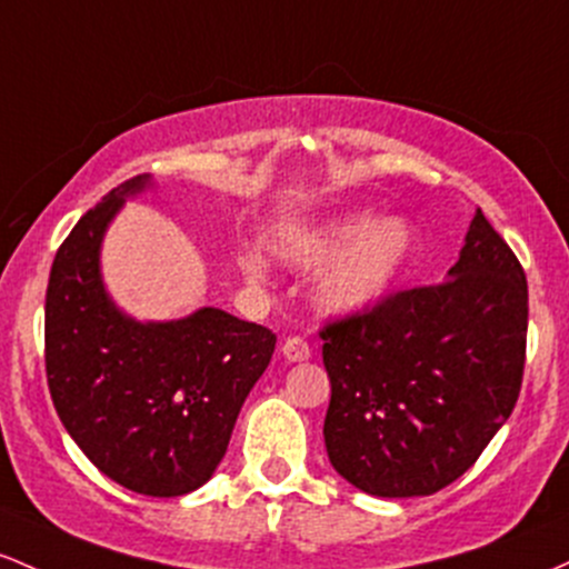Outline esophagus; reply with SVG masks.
Returning <instances> with one entry per match:
<instances>
[{"mask_svg":"<svg viewBox=\"0 0 569 569\" xmlns=\"http://www.w3.org/2000/svg\"><path fill=\"white\" fill-rule=\"evenodd\" d=\"M282 355H284L287 362H303V360H309V357H311V347L303 341L301 336H292L282 343Z\"/></svg>","mask_w":569,"mask_h":569,"instance_id":"obj_1","label":"esophagus"}]
</instances>
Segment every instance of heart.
Here are the masks:
<instances>
[{
  "label": "heart",
  "instance_id": "heart-1",
  "mask_svg": "<svg viewBox=\"0 0 569 569\" xmlns=\"http://www.w3.org/2000/svg\"><path fill=\"white\" fill-rule=\"evenodd\" d=\"M417 252V231L406 217H379L370 209L343 212L317 226L290 233L277 254L290 266L328 271L317 284V301L338 317L366 315L379 306L403 279ZM250 279H263V263L254 254L241 258Z\"/></svg>",
  "mask_w": 569,
  "mask_h": 569
}]
</instances>
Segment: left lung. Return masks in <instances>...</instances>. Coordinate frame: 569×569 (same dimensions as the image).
I'll return each instance as SVG.
<instances>
[{"instance_id":"left-lung-1","label":"left lung","mask_w":569,"mask_h":569,"mask_svg":"<svg viewBox=\"0 0 569 569\" xmlns=\"http://www.w3.org/2000/svg\"><path fill=\"white\" fill-rule=\"evenodd\" d=\"M527 315L525 268L476 209L446 282L325 325L322 432L336 473L373 497L457 481L519 400Z\"/></svg>"}]
</instances>
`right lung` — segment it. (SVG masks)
<instances>
[{
    "label": "right lung",
    "instance_id": "right-lung-1",
    "mask_svg": "<svg viewBox=\"0 0 569 569\" xmlns=\"http://www.w3.org/2000/svg\"><path fill=\"white\" fill-rule=\"evenodd\" d=\"M139 174L112 188L63 239L44 296V370L69 436L96 468L147 497L203 487L277 336L222 309L137 322L101 282V239Z\"/></svg>",
    "mask_w": 569,
    "mask_h": 569
}]
</instances>
